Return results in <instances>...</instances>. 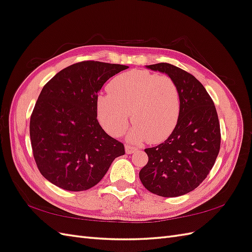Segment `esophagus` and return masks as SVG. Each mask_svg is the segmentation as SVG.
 Masks as SVG:
<instances>
[{"label": "esophagus", "instance_id": "1", "mask_svg": "<svg viewBox=\"0 0 252 252\" xmlns=\"http://www.w3.org/2000/svg\"><path fill=\"white\" fill-rule=\"evenodd\" d=\"M125 150H126V154L131 155V154H134V152L138 151V148L133 147V146H130V145H126Z\"/></svg>", "mask_w": 252, "mask_h": 252}]
</instances>
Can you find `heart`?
I'll return each instance as SVG.
<instances>
[{
  "mask_svg": "<svg viewBox=\"0 0 252 252\" xmlns=\"http://www.w3.org/2000/svg\"><path fill=\"white\" fill-rule=\"evenodd\" d=\"M109 93L96 97L97 118L113 136L123 134L131 120L129 141L158 143L174 131L181 116V94L171 78L146 70H130L114 77Z\"/></svg>",
  "mask_w": 252,
  "mask_h": 252,
  "instance_id": "heart-1",
  "label": "heart"
}]
</instances>
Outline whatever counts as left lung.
Masks as SVG:
<instances>
[{"mask_svg": "<svg viewBox=\"0 0 252 252\" xmlns=\"http://www.w3.org/2000/svg\"><path fill=\"white\" fill-rule=\"evenodd\" d=\"M166 73L179 87L181 116L174 131L162 144L146 148L148 163L140 171L150 192L173 197L192 191L207 178L220 146L216 106L192 74L168 63L146 66Z\"/></svg>", "mask_w": 252, "mask_h": 252, "instance_id": "left-lung-1", "label": "left lung"}]
</instances>
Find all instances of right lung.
Segmentation results:
<instances>
[{
	"instance_id": "right-lung-1",
	"label": "right lung",
	"mask_w": 252,
	"mask_h": 252,
	"mask_svg": "<svg viewBox=\"0 0 252 252\" xmlns=\"http://www.w3.org/2000/svg\"><path fill=\"white\" fill-rule=\"evenodd\" d=\"M128 66L83 61L46 83L30 117L33 158L43 177L56 186L83 191L95 186L124 145L97 121L96 97L106 81Z\"/></svg>"
}]
</instances>
